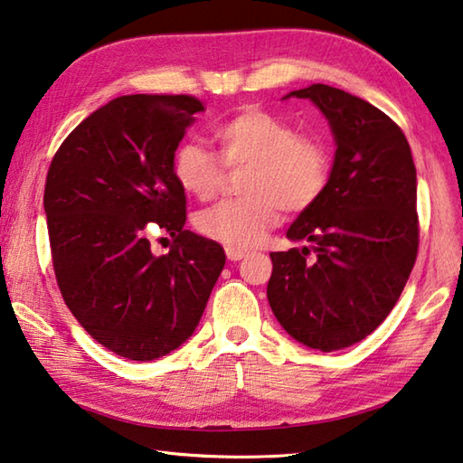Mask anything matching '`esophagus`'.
I'll use <instances>...</instances> for the list:
<instances>
[{
	"label": "esophagus",
	"mask_w": 463,
	"mask_h": 463,
	"mask_svg": "<svg viewBox=\"0 0 463 463\" xmlns=\"http://www.w3.org/2000/svg\"><path fill=\"white\" fill-rule=\"evenodd\" d=\"M245 257V250H239V249H226V259L229 260H241Z\"/></svg>",
	"instance_id": "esophagus-1"
}]
</instances>
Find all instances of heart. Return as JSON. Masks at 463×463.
<instances>
[{"mask_svg": "<svg viewBox=\"0 0 463 463\" xmlns=\"http://www.w3.org/2000/svg\"><path fill=\"white\" fill-rule=\"evenodd\" d=\"M213 137L218 158L194 141H182L172 157L178 186L196 200L214 198L222 188L226 170L247 167L241 180L245 198L231 200L194 218L203 237L226 249H253L263 242L281 218L314 206L327 188L332 151L324 139L299 136L281 117L247 109L216 125Z\"/></svg>", "mask_w": 463, "mask_h": 463, "instance_id": "b5f03b06", "label": "heart"}]
</instances>
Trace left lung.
<instances>
[{
	"label": "left lung",
	"instance_id": "obj_1",
	"mask_svg": "<svg viewBox=\"0 0 463 463\" xmlns=\"http://www.w3.org/2000/svg\"><path fill=\"white\" fill-rule=\"evenodd\" d=\"M289 97L322 111L335 154L322 198L288 229L309 245L271 253L267 299L293 340L334 352L373 334L401 298L419 247L417 172L405 133L364 99L327 85Z\"/></svg>",
	"mask_w": 463,
	"mask_h": 463
}]
</instances>
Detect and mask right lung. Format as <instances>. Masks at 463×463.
Listing matches in <instances>:
<instances>
[{
  "label": "right lung",
  "instance_id": "right-lung-1",
  "mask_svg": "<svg viewBox=\"0 0 463 463\" xmlns=\"http://www.w3.org/2000/svg\"><path fill=\"white\" fill-rule=\"evenodd\" d=\"M204 107L188 95H125L90 113L50 164L44 213L58 288L115 354L162 358L194 334L224 267L218 242L184 231L172 157ZM170 233V254L148 237Z\"/></svg>",
  "mask_w": 463,
  "mask_h": 463
}]
</instances>
